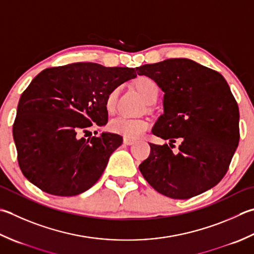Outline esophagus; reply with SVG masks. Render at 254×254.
Returning <instances> with one entry per match:
<instances>
[{"instance_id":"obj_1","label":"esophagus","mask_w":254,"mask_h":254,"mask_svg":"<svg viewBox=\"0 0 254 254\" xmlns=\"http://www.w3.org/2000/svg\"><path fill=\"white\" fill-rule=\"evenodd\" d=\"M123 143L126 144V145H132V144L135 143V141H134V140H131V138H127V137H124V138H123Z\"/></svg>"}]
</instances>
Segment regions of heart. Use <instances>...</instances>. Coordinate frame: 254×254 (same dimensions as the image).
Returning a JSON list of instances; mask_svg holds the SVG:
<instances>
[{
  "mask_svg": "<svg viewBox=\"0 0 254 254\" xmlns=\"http://www.w3.org/2000/svg\"><path fill=\"white\" fill-rule=\"evenodd\" d=\"M135 87L148 103L155 101L157 99L158 91L160 90H158L157 83L151 77H138L135 80ZM119 90L120 89L116 87L111 89L107 94L106 100H104V106H106L108 112H113L114 109H116ZM148 127H150V123L145 119H133L122 116L111 119L108 124V128L112 133L119 134V135H122L127 138L140 137L148 130Z\"/></svg>",
  "mask_w": 254,
  "mask_h": 254,
  "instance_id": "b5f03b06",
  "label": "heart"
}]
</instances>
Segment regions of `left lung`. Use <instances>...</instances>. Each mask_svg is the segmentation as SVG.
<instances>
[{"label": "left lung", "mask_w": 254, "mask_h": 254, "mask_svg": "<svg viewBox=\"0 0 254 254\" xmlns=\"http://www.w3.org/2000/svg\"><path fill=\"white\" fill-rule=\"evenodd\" d=\"M136 71L165 92L164 113L152 133L171 142L150 143V156L138 166L143 177L174 199H188L216 186L240 140L239 108L225 78L186 58L143 64ZM177 139L180 151L174 154Z\"/></svg>", "instance_id": "obj_1"}]
</instances>
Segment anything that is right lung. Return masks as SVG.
I'll return each mask as SVG.
<instances>
[{"instance_id":"right-lung-1","label":"right lung","mask_w":254,"mask_h":254,"mask_svg":"<svg viewBox=\"0 0 254 254\" xmlns=\"http://www.w3.org/2000/svg\"><path fill=\"white\" fill-rule=\"evenodd\" d=\"M135 77L134 68L94 63L39 72L19 98L13 124L23 175L55 196H76L91 188L123 138L113 133L87 140L81 135L94 124H107V94Z\"/></svg>"}]
</instances>
